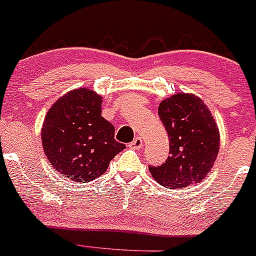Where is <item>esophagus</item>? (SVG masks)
<instances>
[{
  "label": "esophagus",
  "mask_w": 256,
  "mask_h": 256,
  "mask_svg": "<svg viewBox=\"0 0 256 256\" xmlns=\"http://www.w3.org/2000/svg\"><path fill=\"white\" fill-rule=\"evenodd\" d=\"M130 146L133 148V149H139V148L143 146V139H142L140 136H136V138H134V140L130 143Z\"/></svg>",
  "instance_id": "esophagus-1"
}]
</instances>
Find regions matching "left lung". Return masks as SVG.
<instances>
[{
    "label": "left lung",
    "instance_id": "obj_1",
    "mask_svg": "<svg viewBox=\"0 0 256 256\" xmlns=\"http://www.w3.org/2000/svg\"><path fill=\"white\" fill-rule=\"evenodd\" d=\"M159 117L168 136L170 156L149 171L159 185L181 188L200 184L212 170L220 152V130L200 97L172 94L159 104Z\"/></svg>",
    "mask_w": 256,
    "mask_h": 256
}]
</instances>
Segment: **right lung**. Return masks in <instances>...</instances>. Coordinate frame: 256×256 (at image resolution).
I'll return each instance as SVG.
<instances>
[{
  "mask_svg": "<svg viewBox=\"0 0 256 256\" xmlns=\"http://www.w3.org/2000/svg\"><path fill=\"white\" fill-rule=\"evenodd\" d=\"M102 97L76 88L48 110L42 144L50 165L75 182H90L108 168L126 146L114 139V127L101 116Z\"/></svg>",
  "mask_w": 256,
  "mask_h": 256,
  "instance_id": "obj_1",
  "label": "right lung"
}]
</instances>
